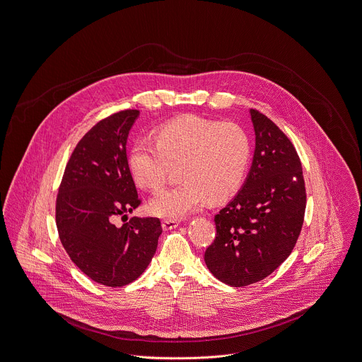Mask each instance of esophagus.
I'll return each instance as SVG.
<instances>
[{"instance_id": "1", "label": "esophagus", "mask_w": 362, "mask_h": 362, "mask_svg": "<svg viewBox=\"0 0 362 362\" xmlns=\"http://www.w3.org/2000/svg\"><path fill=\"white\" fill-rule=\"evenodd\" d=\"M180 221L179 219H173V218H165L162 219V228L165 230H170V229H175L176 226H179Z\"/></svg>"}]
</instances>
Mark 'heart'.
<instances>
[{
  "mask_svg": "<svg viewBox=\"0 0 362 362\" xmlns=\"http://www.w3.org/2000/svg\"><path fill=\"white\" fill-rule=\"evenodd\" d=\"M154 141H139L129 154L134 180L157 190L179 165L180 183L158 192L150 211L180 218L208 200L232 197L243 185L251 158L248 134L235 123L180 118L163 124Z\"/></svg>",
  "mask_w": 362,
  "mask_h": 362,
  "instance_id": "obj_1",
  "label": "heart"
}]
</instances>
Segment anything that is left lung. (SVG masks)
<instances>
[{"label":"left lung","mask_w":362,"mask_h":362,"mask_svg":"<svg viewBox=\"0 0 362 362\" xmlns=\"http://www.w3.org/2000/svg\"><path fill=\"white\" fill-rule=\"evenodd\" d=\"M251 121L255 151L248 177L215 215V239L204 254L211 274L233 287L265 279L291 254L307 205L293 143L258 110H251Z\"/></svg>","instance_id":"left-lung-1"}]
</instances>
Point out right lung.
I'll return each instance as SVG.
<instances>
[{
	"mask_svg": "<svg viewBox=\"0 0 362 362\" xmlns=\"http://www.w3.org/2000/svg\"><path fill=\"white\" fill-rule=\"evenodd\" d=\"M137 117V110L115 112L81 137L55 201L57 229L69 258L91 281L108 287L136 281L153 259L162 233L158 218L127 221V212L141 204L126 156Z\"/></svg>",
	"mask_w": 362,
	"mask_h": 362,
	"instance_id": "right-lung-1",
	"label": "right lung"
}]
</instances>
